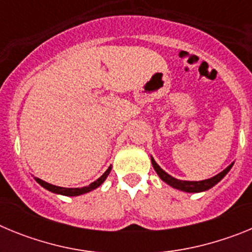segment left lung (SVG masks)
<instances>
[{
	"instance_id": "1",
	"label": "left lung",
	"mask_w": 252,
	"mask_h": 252,
	"mask_svg": "<svg viewBox=\"0 0 252 252\" xmlns=\"http://www.w3.org/2000/svg\"><path fill=\"white\" fill-rule=\"evenodd\" d=\"M151 162H153L154 169H155V171L158 173V175L161 178V180H164L166 184H169V186L173 187V188L179 189V190H183V192H188V193L204 192V190H207V189L212 188L213 186H216V184H217L218 182H220V180H221L222 178H223L228 171H230V169L232 168L233 165V162H232L231 165L227 166V168L224 169L223 171H221L220 174L215 175L213 178H209V179L199 180V182H189V180L175 179V178H173L171 175H169L168 173H165V171L162 170V169L158 165L153 158H151Z\"/></svg>"
}]
</instances>
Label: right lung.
<instances>
[{"instance_id": "obj_1", "label": "right lung", "mask_w": 252, "mask_h": 252, "mask_svg": "<svg viewBox=\"0 0 252 252\" xmlns=\"http://www.w3.org/2000/svg\"><path fill=\"white\" fill-rule=\"evenodd\" d=\"M110 171H111V166L107 169L106 171H104L102 177H99L98 179L95 180V182L91 183L90 186L83 187V188H63V187H57V186H53V184L46 183V182L39 179V178H35V180H36L40 186H43L44 188L48 189V190H50V192L57 193V194H62V195H69V197H75V195L84 194V193H88V192H91V190H93V189L98 188V187L103 183L104 180H106V178L108 177Z\"/></svg>"}]
</instances>
